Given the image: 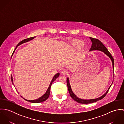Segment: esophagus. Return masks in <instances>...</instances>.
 Wrapping results in <instances>:
<instances>
[{"label": "esophagus", "mask_w": 124, "mask_h": 124, "mask_svg": "<svg viewBox=\"0 0 124 124\" xmlns=\"http://www.w3.org/2000/svg\"><path fill=\"white\" fill-rule=\"evenodd\" d=\"M61 73L62 74V75H65L66 74H67L68 73V72L67 71H65V70H62L61 72Z\"/></svg>", "instance_id": "obj_1"}]
</instances>
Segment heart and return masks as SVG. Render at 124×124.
<instances>
[{"label": "heart", "instance_id": "b5f03b06", "mask_svg": "<svg viewBox=\"0 0 124 124\" xmlns=\"http://www.w3.org/2000/svg\"><path fill=\"white\" fill-rule=\"evenodd\" d=\"M84 42L81 40H74L70 43V45L72 48L76 49H79L83 47Z\"/></svg>", "mask_w": 124, "mask_h": 124}]
</instances>
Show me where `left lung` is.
I'll return each instance as SVG.
<instances>
[{
    "mask_svg": "<svg viewBox=\"0 0 124 124\" xmlns=\"http://www.w3.org/2000/svg\"><path fill=\"white\" fill-rule=\"evenodd\" d=\"M90 39L91 40L92 42V45H91V47L90 48V49L89 50V51H101L103 52L107 56H108L111 60L112 62V65H113V71L114 70V59L112 56V55L111 54V53L109 52V51H108V50L106 48V47L105 46V45L98 39H94V38H93L91 37H90ZM67 87H68V91L69 93H70V95L71 96V97L76 102L80 103V104H90V103H94L96 102L97 101H98V100H101L102 99H103L106 95L107 93H108L109 89L110 88L113 82L112 83V84L111 85L109 86V87L107 90L106 93L102 95V96H101L99 97H98L97 98H95V99H81L79 97H78L72 92V90L71 88V85L70 84V82H69V79L68 77H67Z\"/></svg>",
    "mask_w": 124,
    "mask_h": 124,
    "instance_id": "left-lung-1",
    "label": "left lung"
}]
</instances>
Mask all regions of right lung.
<instances>
[{
  "label": "right lung",
  "instance_id": "obj_1",
  "mask_svg": "<svg viewBox=\"0 0 124 124\" xmlns=\"http://www.w3.org/2000/svg\"><path fill=\"white\" fill-rule=\"evenodd\" d=\"M46 35V34H45V35ZM35 37H35H33L25 39H24V40L21 41L20 42H19L18 43V45H17L16 48L15 49V50H14L13 53H12V55H13V53H14V52L15 51V50H16V49L17 48V47H18L19 45H21V44H23V43L27 42H28V41H30V40H32L33 39H34ZM59 75H60V73L58 72V73H56V74L53 76V78L52 80L51 81V82L50 83V85H49V86L48 88L47 89V90L46 91V92H45V93L42 96H41V97L38 98V99H35V100H27V99H25L24 98H23L22 96H21L23 99H24L25 100H26V101H28V102H29L32 103H41V102H42L45 101V100H47V99L48 98V97H49V95H50V89H51V85H52V84L53 82H54V81L59 77ZM11 80H12V84H13V85H14L12 75H11ZM18 93H19L18 92Z\"/></svg>",
  "mask_w": 124,
  "mask_h": 124
}]
</instances>
